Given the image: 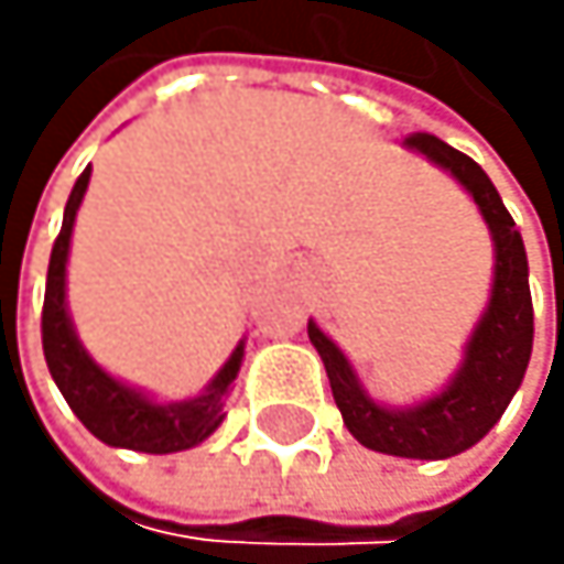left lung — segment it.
Wrapping results in <instances>:
<instances>
[{
	"mask_svg": "<svg viewBox=\"0 0 564 564\" xmlns=\"http://www.w3.org/2000/svg\"><path fill=\"white\" fill-rule=\"evenodd\" d=\"M402 144L457 182L477 203L490 229V243H494L490 297L467 338L464 361L440 392L413 405H386L368 395L348 355L314 321H307V338L324 361V372H328L341 420L361 446L405 460H446L470 449L494 430V423L505 416L508 402L514 399L528 372L531 341H534L528 253L511 213L505 209L501 196H497L494 182L470 155L449 148L433 134H409Z\"/></svg>",
	"mask_w": 564,
	"mask_h": 564,
	"instance_id": "obj_1",
	"label": "left lung"
}]
</instances>
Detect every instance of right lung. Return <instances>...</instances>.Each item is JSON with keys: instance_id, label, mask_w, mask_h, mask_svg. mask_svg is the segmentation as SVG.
<instances>
[{"instance_id": "add662e5", "label": "right lung", "mask_w": 564, "mask_h": 564, "mask_svg": "<svg viewBox=\"0 0 564 564\" xmlns=\"http://www.w3.org/2000/svg\"><path fill=\"white\" fill-rule=\"evenodd\" d=\"M90 182V169L77 178L67 209H63V226L50 253L46 270V297H43V355L56 389L74 409V416L107 446L138 449V453H178L192 449L209 440L219 423L226 420L223 405L232 389V379L240 376L243 345L240 341L226 358V365L209 379V386L182 402H159L111 372L87 355L77 338V328L67 311V257H70V236L74 219L84 203V192Z\"/></svg>"}]
</instances>
